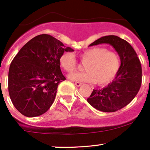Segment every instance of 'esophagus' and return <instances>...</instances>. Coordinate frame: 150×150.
<instances>
[{"label":"esophagus","instance_id":"obj_1","mask_svg":"<svg viewBox=\"0 0 150 150\" xmlns=\"http://www.w3.org/2000/svg\"><path fill=\"white\" fill-rule=\"evenodd\" d=\"M74 84L76 86H80L81 85V82H78V81H76V82H74Z\"/></svg>","mask_w":150,"mask_h":150}]
</instances>
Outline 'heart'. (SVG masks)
Masks as SVG:
<instances>
[{
  "instance_id": "1",
  "label": "heart",
  "mask_w": 150,
  "mask_h": 150,
  "mask_svg": "<svg viewBox=\"0 0 150 150\" xmlns=\"http://www.w3.org/2000/svg\"><path fill=\"white\" fill-rule=\"evenodd\" d=\"M79 59L84 64L82 73H73L68 76L72 81L95 82L99 86L108 84L118 73L120 58L118 54L101 47H94L80 52ZM59 64L66 72H72L77 66L72 52H65L59 58Z\"/></svg>"
}]
</instances>
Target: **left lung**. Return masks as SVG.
Wrapping results in <instances>:
<instances>
[{"mask_svg":"<svg viewBox=\"0 0 150 150\" xmlns=\"http://www.w3.org/2000/svg\"><path fill=\"white\" fill-rule=\"evenodd\" d=\"M109 44L118 52L121 66L115 79L105 87L93 89L87 102L103 112H115L132 101L142 84V66L135 50L125 40L115 35L102 37L89 46Z\"/></svg>","mask_w":150,"mask_h":150,"instance_id":"1","label":"left lung"}]
</instances>
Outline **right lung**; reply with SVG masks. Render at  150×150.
I'll list each match as a JSON object with an SVG mask.
<instances>
[{"label": "right lung", "instance_id": "1", "mask_svg": "<svg viewBox=\"0 0 150 150\" xmlns=\"http://www.w3.org/2000/svg\"><path fill=\"white\" fill-rule=\"evenodd\" d=\"M73 51L45 34L35 37L21 47L9 68L8 92L22 115L39 116L50 108L58 84L66 79L60 68V56Z\"/></svg>", "mask_w": 150, "mask_h": 150}]
</instances>
